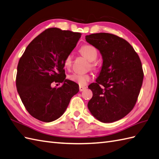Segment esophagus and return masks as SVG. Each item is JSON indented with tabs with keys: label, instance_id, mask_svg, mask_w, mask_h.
Listing matches in <instances>:
<instances>
[{
	"label": "esophagus",
	"instance_id": "34e87169",
	"mask_svg": "<svg viewBox=\"0 0 159 159\" xmlns=\"http://www.w3.org/2000/svg\"><path fill=\"white\" fill-rule=\"evenodd\" d=\"M79 89H80V92H82V91H84V90L86 89V87H84V86H80V87H79Z\"/></svg>",
	"mask_w": 159,
	"mask_h": 159
}]
</instances>
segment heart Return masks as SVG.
I'll return each mask as SVG.
<instances>
[{
    "label": "heart",
    "mask_w": 159,
    "mask_h": 159,
    "mask_svg": "<svg viewBox=\"0 0 159 159\" xmlns=\"http://www.w3.org/2000/svg\"><path fill=\"white\" fill-rule=\"evenodd\" d=\"M80 52L84 57H85L88 61L90 62H94L97 59L98 56V52L97 49L93 45H85L80 48ZM73 61L72 54H69L65 58L64 61V66L66 69H69L71 66ZM92 66L94 67L95 65L94 63L92 64ZM69 79L75 82L80 86H85L87 82L90 81V77L86 74H81L78 73H74L69 76Z\"/></svg>",
    "instance_id": "obj_1"
}]
</instances>
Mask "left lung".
<instances>
[{"instance_id": "8db88e82", "label": "left lung", "mask_w": 159, "mask_h": 159, "mask_svg": "<svg viewBox=\"0 0 159 159\" xmlns=\"http://www.w3.org/2000/svg\"><path fill=\"white\" fill-rule=\"evenodd\" d=\"M86 41L103 58L96 83L89 86L93 97L88 107L101 122L119 120L135 106L142 86L143 72L139 56L129 43L113 34H91L86 35Z\"/></svg>"}]
</instances>
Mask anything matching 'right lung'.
<instances>
[{"label": "right lung", "mask_w": 159, "mask_h": 159, "mask_svg": "<svg viewBox=\"0 0 159 159\" xmlns=\"http://www.w3.org/2000/svg\"><path fill=\"white\" fill-rule=\"evenodd\" d=\"M81 33L51 28L34 39L20 58L16 87L29 114L50 122L64 114L79 86L66 79L64 61L75 48ZM52 82L62 83L52 88Z\"/></svg>", "instance_id": "add662e5"}]
</instances>
